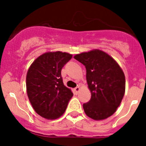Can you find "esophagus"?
<instances>
[{"instance_id": "34e87169", "label": "esophagus", "mask_w": 146, "mask_h": 146, "mask_svg": "<svg viewBox=\"0 0 146 146\" xmlns=\"http://www.w3.org/2000/svg\"><path fill=\"white\" fill-rule=\"evenodd\" d=\"M80 90V86H77V87H76L74 89V93H75L76 94H78V93H79Z\"/></svg>"}]
</instances>
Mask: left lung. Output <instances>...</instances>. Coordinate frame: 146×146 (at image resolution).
Wrapping results in <instances>:
<instances>
[{
	"instance_id": "8db88e82",
	"label": "left lung",
	"mask_w": 146,
	"mask_h": 146,
	"mask_svg": "<svg viewBox=\"0 0 146 146\" xmlns=\"http://www.w3.org/2000/svg\"><path fill=\"white\" fill-rule=\"evenodd\" d=\"M74 58L86 66L90 101L83 104L89 118L102 121L111 116L119 107L125 94L123 70L110 55L95 49L77 54Z\"/></svg>"
}]
</instances>
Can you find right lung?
I'll list each match as a JSON object with an SVG mask.
<instances>
[{"instance_id":"right-lung-1","label":"right lung","mask_w":146,"mask_h":146,"mask_svg":"<svg viewBox=\"0 0 146 146\" xmlns=\"http://www.w3.org/2000/svg\"><path fill=\"white\" fill-rule=\"evenodd\" d=\"M72 58L68 52H47L30 66L26 75L27 94L40 116L53 120L65 112L73 93L64 85L61 69Z\"/></svg>"}]
</instances>
